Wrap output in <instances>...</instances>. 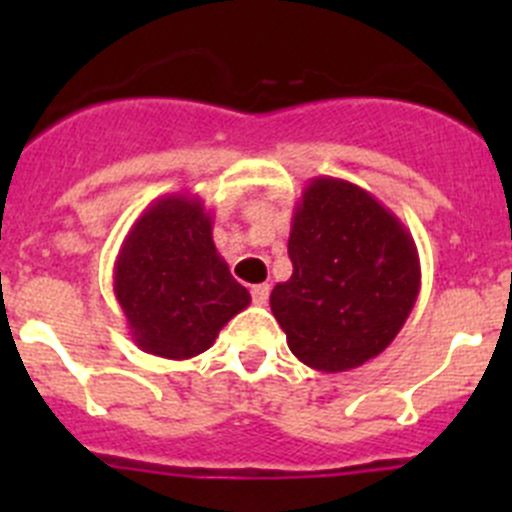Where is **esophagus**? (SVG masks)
I'll return each mask as SVG.
<instances>
[{
  "mask_svg": "<svg viewBox=\"0 0 512 512\" xmlns=\"http://www.w3.org/2000/svg\"><path fill=\"white\" fill-rule=\"evenodd\" d=\"M267 299H270V285H255L252 287V302L255 304H267Z\"/></svg>",
  "mask_w": 512,
  "mask_h": 512,
  "instance_id": "obj_1",
  "label": "esophagus"
}]
</instances>
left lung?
Returning <instances> with one entry per match:
<instances>
[{"mask_svg": "<svg viewBox=\"0 0 512 512\" xmlns=\"http://www.w3.org/2000/svg\"><path fill=\"white\" fill-rule=\"evenodd\" d=\"M292 277L270 307L302 364L337 374L366 364L396 339L421 289L416 242L369 190L312 178L289 230Z\"/></svg>", "mask_w": 512, "mask_h": 512, "instance_id": "obj_1", "label": "left lung"}]
</instances>
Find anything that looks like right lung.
Masks as SVG:
<instances>
[{"label": "right lung", "instance_id": "obj_1", "mask_svg": "<svg viewBox=\"0 0 512 512\" xmlns=\"http://www.w3.org/2000/svg\"><path fill=\"white\" fill-rule=\"evenodd\" d=\"M113 294L133 344L163 359H193L250 304L213 242V215L190 193L153 200L128 230Z\"/></svg>", "mask_w": 512, "mask_h": 512}]
</instances>
